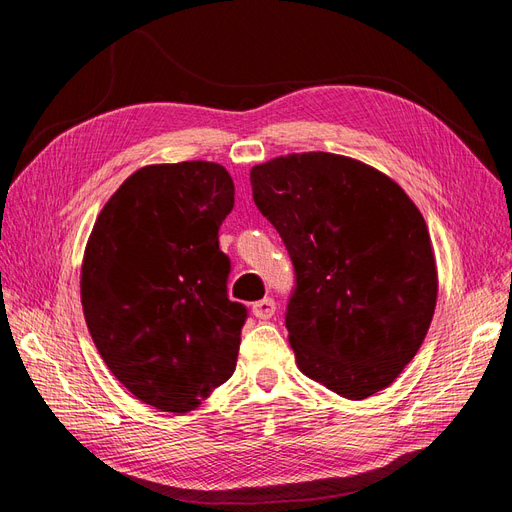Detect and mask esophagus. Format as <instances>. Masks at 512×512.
<instances>
[{
  "instance_id": "1",
  "label": "esophagus",
  "mask_w": 512,
  "mask_h": 512,
  "mask_svg": "<svg viewBox=\"0 0 512 512\" xmlns=\"http://www.w3.org/2000/svg\"><path fill=\"white\" fill-rule=\"evenodd\" d=\"M252 314L258 318V320H269L273 314H275V301L273 299H260L252 305Z\"/></svg>"
}]
</instances>
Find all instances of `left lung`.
Masks as SVG:
<instances>
[{"label":"left lung","instance_id":"8db88e82","mask_svg":"<svg viewBox=\"0 0 512 512\" xmlns=\"http://www.w3.org/2000/svg\"><path fill=\"white\" fill-rule=\"evenodd\" d=\"M297 275L286 329L299 369L346 399L393 384L429 331L438 271L421 211L374 166L288 153L250 170Z\"/></svg>","mask_w":512,"mask_h":512}]
</instances>
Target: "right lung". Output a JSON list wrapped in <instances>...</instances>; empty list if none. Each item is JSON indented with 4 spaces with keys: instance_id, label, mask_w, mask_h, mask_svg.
<instances>
[{
    "instance_id": "1",
    "label": "right lung",
    "mask_w": 512,
    "mask_h": 512,
    "mask_svg": "<svg viewBox=\"0 0 512 512\" xmlns=\"http://www.w3.org/2000/svg\"><path fill=\"white\" fill-rule=\"evenodd\" d=\"M235 183L215 162L138 168L91 230L81 303L113 376L162 412L200 406L237 365L247 309L228 299L218 230Z\"/></svg>"
}]
</instances>
